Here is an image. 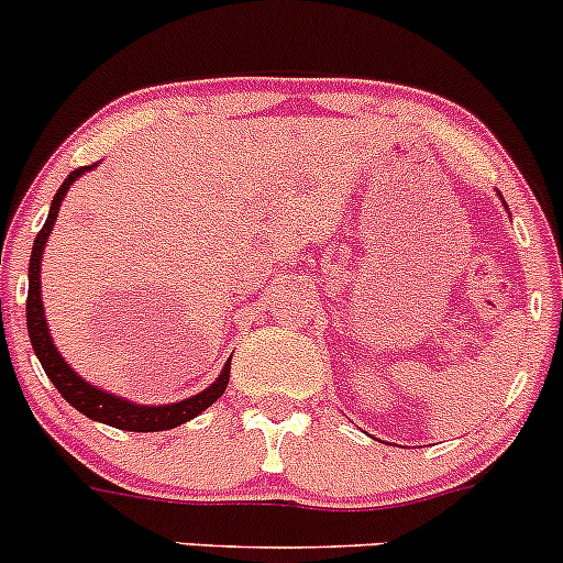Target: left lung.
Returning a JSON list of instances; mask_svg holds the SVG:
<instances>
[{
    "instance_id": "1",
    "label": "left lung",
    "mask_w": 563,
    "mask_h": 563,
    "mask_svg": "<svg viewBox=\"0 0 563 563\" xmlns=\"http://www.w3.org/2000/svg\"><path fill=\"white\" fill-rule=\"evenodd\" d=\"M504 207H507V203H504Z\"/></svg>"
}]
</instances>
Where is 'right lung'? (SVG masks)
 Instances as JSON below:
<instances>
[{"label":"right lung","mask_w":563,"mask_h":563,"mask_svg":"<svg viewBox=\"0 0 563 563\" xmlns=\"http://www.w3.org/2000/svg\"><path fill=\"white\" fill-rule=\"evenodd\" d=\"M95 166H98V163L76 168V172L67 174V179L62 181L54 201H51L45 225L40 229V234L35 236V245H32L30 297H26V329H30L32 349H35V356L40 360V365H43L45 376L51 378V384H54V387L59 389V395L65 397L76 411H81L84 417L95 419V422L111 424V428H119V430H133V433H157V430L179 428V424L190 422V419H196L198 413L207 411V408L223 395L225 387H229L231 360L225 362L220 376L214 378L207 389L198 391V395L185 397V400L179 402H166V406H141V402L124 400V397L95 387L92 382L78 376V373L67 365L65 356L59 354V349H56L54 338H51L48 332L43 297H40V264H43V250H45V242H48L51 231H54L56 218H59V207L62 201H65L70 185L78 179V176L92 172Z\"/></svg>","instance_id":"1"}]
</instances>
